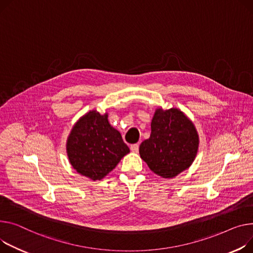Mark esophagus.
Here are the masks:
<instances>
[{"label":"esophagus","mask_w":253,"mask_h":253,"mask_svg":"<svg viewBox=\"0 0 253 253\" xmlns=\"http://www.w3.org/2000/svg\"><path fill=\"white\" fill-rule=\"evenodd\" d=\"M130 149H131L132 153H138L139 145H138V144H132V145L130 146Z\"/></svg>","instance_id":"34e87169"}]
</instances>
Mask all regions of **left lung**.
<instances>
[{"instance_id": "obj_1", "label": "left lung", "mask_w": 253, "mask_h": 253, "mask_svg": "<svg viewBox=\"0 0 253 253\" xmlns=\"http://www.w3.org/2000/svg\"><path fill=\"white\" fill-rule=\"evenodd\" d=\"M151 133L139 146L140 158L155 174L165 179L178 176L194 162L199 136L193 122L178 108H158Z\"/></svg>"}]
</instances>
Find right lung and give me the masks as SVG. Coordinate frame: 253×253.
I'll use <instances>...</instances> for the list:
<instances>
[{
  "label": "right lung",
  "instance_id": "obj_1",
  "mask_svg": "<svg viewBox=\"0 0 253 253\" xmlns=\"http://www.w3.org/2000/svg\"><path fill=\"white\" fill-rule=\"evenodd\" d=\"M108 117V112L85 113L73 125L66 141V153L73 169L93 181L105 178L130 153Z\"/></svg>",
  "mask_w": 253,
  "mask_h": 253
}]
</instances>
